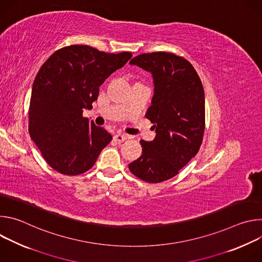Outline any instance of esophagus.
Listing matches in <instances>:
<instances>
[{
    "label": "esophagus",
    "instance_id": "34e87169",
    "mask_svg": "<svg viewBox=\"0 0 262 262\" xmlns=\"http://www.w3.org/2000/svg\"><path fill=\"white\" fill-rule=\"evenodd\" d=\"M126 139H127V136H126V135L117 134V135H115V136H114V140H115L116 142H119V143H121V142H124Z\"/></svg>",
    "mask_w": 262,
    "mask_h": 262
}]
</instances>
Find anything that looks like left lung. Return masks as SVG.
I'll list each match as a JSON object with an SVG mask.
<instances>
[{"instance_id":"8db88e82","label":"left lung","mask_w":262,"mask_h":262,"mask_svg":"<svg viewBox=\"0 0 262 262\" xmlns=\"http://www.w3.org/2000/svg\"><path fill=\"white\" fill-rule=\"evenodd\" d=\"M129 64L152 76L154 96L145 117L155 123L156 138L140 141L142 156L128 168L144 181L162 182L177 175L199 151L205 127L203 86L193 65L171 53L142 54Z\"/></svg>"}]
</instances>
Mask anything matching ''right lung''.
<instances>
[{
    "label": "right lung",
    "instance_id": "add662e5",
    "mask_svg": "<svg viewBox=\"0 0 262 262\" xmlns=\"http://www.w3.org/2000/svg\"><path fill=\"white\" fill-rule=\"evenodd\" d=\"M132 56L70 46L43 63L32 87L29 133L54 170L82 174L93 167L111 142V134L83 117V110L92 107L102 83Z\"/></svg>",
    "mask_w": 262,
    "mask_h": 262
}]
</instances>
